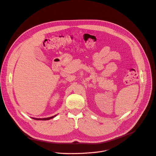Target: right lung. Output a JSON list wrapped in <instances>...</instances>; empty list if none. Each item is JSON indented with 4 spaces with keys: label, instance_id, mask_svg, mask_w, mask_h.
I'll return each mask as SVG.
<instances>
[{
    "label": "right lung",
    "instance_id": "add662e5",
    "mask_svg": "<svg viewBox=\"0 0 156 156\" xmlns=\"http://www.w3.org/2000/svg\"><path fill=\"white\" fill-rule=\"evenodd\" d=\"M57 115H55L54 116H52V117H47V118H34V117H32L33 119H35V120H41V121H46V120H49V119H51L54 117H55Z\"/></svg>",
    "mask_w": 156,
    "mask_h": 156
}]
</instances>
